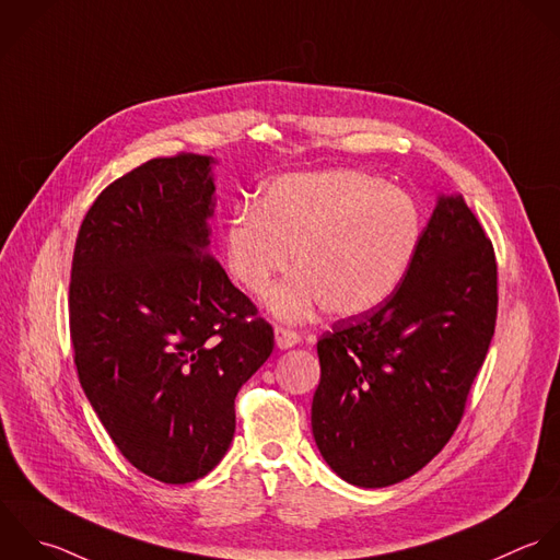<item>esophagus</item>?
<instances>
[{
    "label": "esophagus",
    "instance_id": "obj_1",
    "mask_svg": "<svg viewBox=\"0 0 560 560\" xmlns=\"http://www.w3.org/2000/svg\"><path fill=\"white\" fill-rule=\"evenodd\" d=\"M299 342H301V336H299L296 331L285 329V327H277V329H275V345H277L279 349H292V347H296Z\"/></svg>",
    "mask_w": 560,
    "mask_h": 560
}]
</instances>
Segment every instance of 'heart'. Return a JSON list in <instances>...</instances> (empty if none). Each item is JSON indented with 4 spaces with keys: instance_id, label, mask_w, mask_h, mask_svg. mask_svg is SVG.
I'll return each mask as SVG.
<instances>
[{
    "instance_id": "heart-1",
    "label": "heart",
    "mask_w": 560,
    "mask_h": 560,
    "mask_svg": "<svg viewBox=\"0 0 560 560\" xmlns=\"http://www.w3.org/2000/svg\"><path fill=\"white\" fill-rule=\"evenodd\" d=\"M417 200L384 178L358 170L285 174L268 183L257 207L229 220L224 255L233 279L250 294L268 292V310L290 323L320 305L329 316H364L406 281L421 244Z\"/></svg>"
}]
</instances>
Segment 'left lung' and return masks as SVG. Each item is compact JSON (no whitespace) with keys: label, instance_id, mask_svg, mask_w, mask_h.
<instances>
[{"label":"left lung","instance_id":"1","mask_svg":"<svg viewBox=\"0 0 560 560\" xmlns=\"http://www.w3.org/2000/svg\"><path fill=\"white\" fill-rule=\"evenodd\" d=\"M498 316L495 253L463 194H441L401 288L318 340L312 432L349 485L384 489L452 439Z\"/></svg>","mask_w":560,"mask_h":560}]
</instances>
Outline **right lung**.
Returning a JSON list of instances; mask_svg holds the SVG:
<instances>
[{"instance_id": "1", "label": "right lung", "mask_w": 560, "mask_h": 560, "mask_svg": "<svg viewBox=\"0 0 560 560\" xmlns=\"http://www.w3.org/2000/svg\"><path fill=\"white\" fill-rule=\"evenodd\" d=\"M215 163L152 159L110 183L71 264L80 386L124 458L165 485L205 478L224 458L237 390L275 347L209 255Z\"/></svg>"}]
</instances>
